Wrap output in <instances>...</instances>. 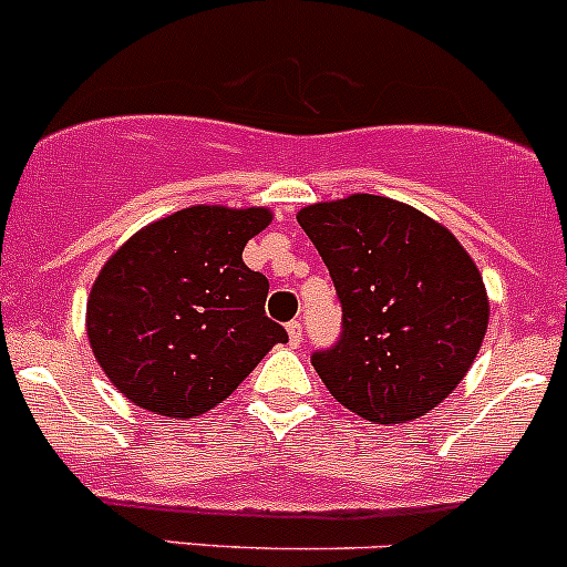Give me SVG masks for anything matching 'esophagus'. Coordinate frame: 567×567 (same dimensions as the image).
Segmentation results:
<instances>
[{
  "label": "esophagus",
  "mask_w": 567,
  "mask_h": 567,
  "mask_svg": "<svg viewBox=\"0 0 567 567\" xmlns=\"http://www.w3.org/2000/svg\"><path fill=\"white\" fill-rule=\"evenodd\" d=\"M287 331H289V344H292V348H298V344L303 342V326H300V320L289 322Z\"/></svg>",
  "instance_id": "34e87169"
}]
</instances>
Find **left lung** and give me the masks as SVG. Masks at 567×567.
<instances>
[{
  "label": "left lung",
  "instance_id": "8db88e82",
  "mask_svg": "<svg viewBox=\"0 0 567 567\" xmlns=\"http://www.w3.org/2000/svg\"><path fill=\"white\" fill-rule=\"evenodd\" d=\"M298 223L342 306L339 339L311 353L322 384L370 423L423 417L465 379L487 333L473 258L449 228L375 194L315 203Z\"/></svg>",
  "mask_w": 567,
  "mask_h": 567
}]
</instances>
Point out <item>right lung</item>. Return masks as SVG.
<instances>
[{"instance_id": "add662e5", "label": "right lung", "mask_w": 567, "mask_h": 567, "mask_svg": "<svg viewBox=\"0 0 567 567\" xmlns=\"http://www.w3.org/2000/svg\"><path fill=\"white\" fill-rule=\"evenodd\" d=\"M267 208L192 206L138 230L96 275L85 328L100 368L127 401L166 417L223 403L278 342L269 280L241 250Z\"/></svg>"}]
</instances>
